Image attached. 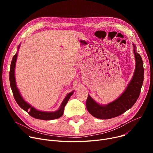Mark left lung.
Wrapping results in <instances>:
<instances>
[{"mask_svg": "<svg viewBox=\"0 0 153 153\" xmlns=\"http://www.w3.org/2000/svg\"><path fill=\"white\" fill-rule=\"evenodd\" d=\"M133 51L136 66L133 76L125 92L115 100L105 105H102L94 101L89 95L86 100V108L94 117L99 119H110L118 117L131 108L138 100L144 79L143 62L141 56L136 52V46Z\"/></svg>", "mask_w": 153, "mask_h": 153, "instance_id": "8db88e82", "label": "left lung"}]
</instances>
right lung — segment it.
<instances>
[{"mask_svg": "<svg viewBox=\"0 0 153 153\" xmlns=\"http://www.w3.org/2000/svg\"><path fill=\"white\" fill-rule=\"evenodd\" d=\"M19 48H20V45L19 46ZM17 54L18 53H17L13 56V57L12 58V61L10 65V73H9L10 87H11V89H12L15 101L17 102L18 105L22 109H23L25 111L28 112V114L31 117H33L35 118L44 120H51L57 119L60 118L63 115L64 107L66 106L68 101L71 97V96L73 94L74 91L69 93L67 95L66 97L64 98L63 102H62L59 108L57 111H53V112H46V111L37 110L36 108L30 105V104H28L27 102H26L23 100V99L22 98V97L20 94L19 89H17V85H16L15 78V68L16 61H17Z\"/></svg>", "mask_w": 153, "mask_h": 153, "instance_id": "1", "label": "right lung"}]
</instances>
